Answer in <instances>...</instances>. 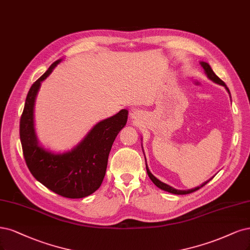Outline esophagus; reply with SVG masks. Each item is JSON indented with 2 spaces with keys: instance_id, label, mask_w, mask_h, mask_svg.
I'll return each mask as SVG.
<instances>
[{
  "instance_id": "esophagus-1",
  "label": "esophagus",
  "mask_w": 250,
  "mask_h": 250,
  "mask_svg": "<svg viewBox=\"0 0 250 250\" xmlns=\"http://www.w3.org/2000/svg\"><path fill=\"white\" fill-rule=\"evenodd\" d=\"M139 117H140L139 110H133L132 113H131V119H132V120H134V121H135V120L139 119Z\"/></svg>"
}]
</instances>
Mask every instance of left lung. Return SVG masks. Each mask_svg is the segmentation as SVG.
<instances>
[{
	"label": "left lung",
	"mask_w": 250,
	"mask_h": 250,
	"mask_svg": "<svg viewBox=\"0 0 250 250\" xmlns=\"http://www.w3.org/2000/svg\"><path fill=\"white\" fill-rule=\"evenodd\" d=\"M201 63V65H202V67L204 68V70H205V73H206V75L208 76V79L209 80H211L212 82H214L215 83H218V84H220V85H223V87L226 88V90L229 92V97H230V93H229V88L227 87V84L223 83L219 77L214 73V71L212 70V68H211V66L208 64V63H206V62H200ZM146 168H147V173H148V176L150 177V179L152 180V182L156 185L158 188H160V189H162V190H165V191H167V192H169V193H174V194H188V193H191V192H194V191H196V190H199V189L201 188V187H203V186H205L206 184H207L209 181L211 180V179H209L208 181H206L205 183H203L202 185H200V186H197V187H195V188H192V189H188V190H179V189H176V188H174V187H171V186H169V185H167V184H166V183H163V182H161L160 180H158L156 177H155L154 175H152V173L150 171V169H149V167H148V166H147V161H146Z\"/></svg>",
	"instance_id": "8db88e82"
}]
</instances>
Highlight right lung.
Instances as JSON below:
<instances>
[{"mask_svg":"<svg viewBox=\"0 0 250 250\" xmlns=\"http://www.w3.org/2000/svg\"><path fill=\"white\" fill-rule=\"evenodd\" d=\"M62 61L58 60L32 84L20 123L23 157L31 174L49 190L68 199H82L100 187L108 155L118 133L126 125L128 110L98 122L70 151L55 153L39 144L34 124V105L41 83Z\"/></svg>","mask_w":250,"mask_h":250,"instance_id":"add662e5","label":"right lung"}]
</instances>
